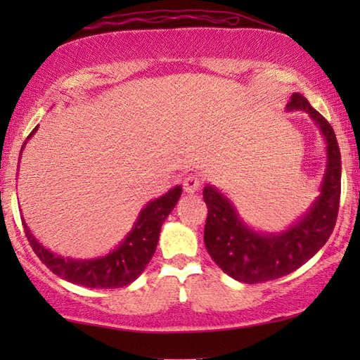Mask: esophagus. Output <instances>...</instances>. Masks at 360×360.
I'll return each instance as SVG.
<instances>
[{"label": "esophagus", "mask_w": 360, "mask_h": 360, "mask_svg": "<svg viewBox=\"0 0 360 360\" xmlns=\"http://www.w3.org/2000/svg\"><path fill=\"white\" fill-rule=\"evenodd\" d=\"M182 186H184V191L187 193H195L200 187H202V179H200L198 174H188Z\"/></svg>", "instance_id": "obj_1"}]
</instances>
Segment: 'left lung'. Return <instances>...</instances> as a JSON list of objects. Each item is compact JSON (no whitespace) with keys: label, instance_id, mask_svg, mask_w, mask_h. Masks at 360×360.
<instances>
[{"label":"left lung","instance_id":"8db88e82","mask_svg":"<svg viewBox=\"0 0 360 360\" xmlns=\"http://www.w3.org/2000/svg\"><path fill=\"white\" fill-rule=\"evenodd\" d=\"M285 109L311 115L327 144L321 195L300 221L283 233H257L241 221L235 206L216 187L203 188V200L208 206L205 246L224 273L246 284L271 281L295 271L326 245L337 222L341 155L332 125L300 94L290 96Z\"/></svg>","mask_w":360,"mask_h":360}]
</instances>
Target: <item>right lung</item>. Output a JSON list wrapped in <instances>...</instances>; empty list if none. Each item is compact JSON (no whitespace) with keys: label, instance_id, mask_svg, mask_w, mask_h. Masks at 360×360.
<instances>
[{"label":"right lung","instance_id":"right-lung-1","mask_svg":"<svg viewBox=\"0 0 360 360\" xmlns=\"http://www.w3.org/2000/svg\"><path fill=\"white\" fill-rule=\"evenodd\" d=\"M38 127L30 133L27 141L34 135ZM23 150V148H22ZM182 187L176 186L160 198L149 202L139 212L138 221L127 238L105 257L75 260L65 259L49 251L34 238L22 217L27 240L39 260L57 276L72 284L92 289H117L130 284L141 275L155 252L162 224L178 203Z\"/></svg>","mask_w":360,"mask_h":360}]
</instances>
